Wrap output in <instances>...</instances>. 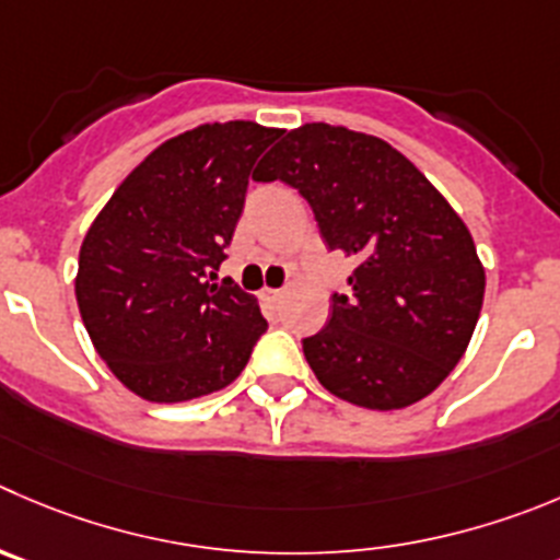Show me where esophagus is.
Masks as SVG:
<instances>
[{"instance_id":"obj_1","label":"esophagus","mask_w":560,"mask_h":560,"mask_svg":"<svg viewBox=\"0 0 560 560\" xmlns=\"http://www.w3.org/2000/svg\"><path fill=\"white\" fill-rule=\"evenodd\" d=\"M280 296H283V289H269V285H266V289H260V300L271 302V305H275V302H280Z\"/></svg>"}]
</instances>
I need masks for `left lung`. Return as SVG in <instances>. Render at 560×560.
Wrapping results in <instances>:
<instances>
[{"label": "left lung", "instance_id": "obj_1", "mask_svg": "<svg viewBox=\"0 0 560 560\" xmlns=\"http://www.w3.org/2000/svg\"><path fill=\"white\" fill-rule=\"evenodd\" d=\"M302 191L329 249L357 258L351 296H332L327 327L302 340L332 396L404 409L456 369L481 316L483 264L436 186L380 137L307 124L264 156L258 180Z\"/></svg>", "mask_w": 560, "mask_h": 560}]
</instances>
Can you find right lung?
Masks as SVG:
<instances>
[{"label": "right lung", "instance_id": "obj_1", "mask_svg": "<svg viewBox=\"0 0 560 560\" xmlns=\"http://www.w3.org/2000/svg\"><path fill=\"white\" fill-rule=\"evenodd\" d=\"M283 129L206 124L162 142L90 225L73 280L95 351L153 404L231 385L266 332L258 300L217 280L253 164Z\"/></svg>", "mask_w": 560, "mask_h": 560}]
</instances>
